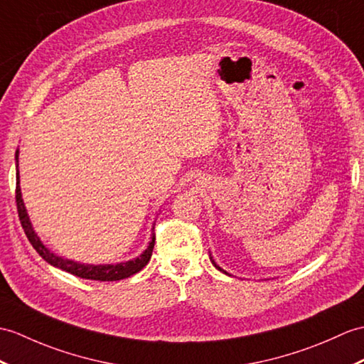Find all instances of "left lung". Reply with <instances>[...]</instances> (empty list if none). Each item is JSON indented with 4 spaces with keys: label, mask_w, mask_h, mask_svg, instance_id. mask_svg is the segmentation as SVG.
Here are the masks:
<instances>
[{
    "label": "left lung",
    "mask_w": 364,
    "mask_h": 364,
    "mask_svg": "<svg viewBox=\"0 0 364 364\" xmlns=\"http://www.w3.org/2000/svg\"><path fill=\"white\" fill-rule=\"evenodd\" d=\"M213 262H214V260H213ZM214 265H215V264H214ZM215 267H217V265H215ZM217 268H218V269H220V272H223V269H222L220 267H217ZM223 273H226V272H223Z\"/></svg>",
    "instance_id": "8db88e82"
}]
</instances>
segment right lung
I'll list each match as a JSON object with an SVG mask.
<instances>
[{
    "label": "right lung",
    "mask_w": 364,
    "mask_h": 364,
    "mask_svg": "<svg viewBox=\"0 0 364 364\" xmlns=\"http://www.w3.org/2000/svg\"><path fill=\"white\" fill-rule=\"evenodd\" d=\"M15 161L18 163V150L15 151ZM15 200H16V210H18L20 223L23 226L24 234H26V237L29 239L33 250H36L38 255L53 267L60 268V269H63V272L71 273V274L82 277V279H91V281H121V279L130 277L134 273L141 272V269L149 264V260L151 257V251H154V247H155V235L151 237V242L149 243V248L144 251L139 257L129 260V262H122V264H116V265H85V264H77V262L58 257V256L54 255V252H50L43 243H41V240L37 237V234L33 232V230H32V225L29 222L26 208H24V203H23V198H21L18 172H16Z\"/></svg>",
    "instance_id": "obj_1"
}]
</instances>
